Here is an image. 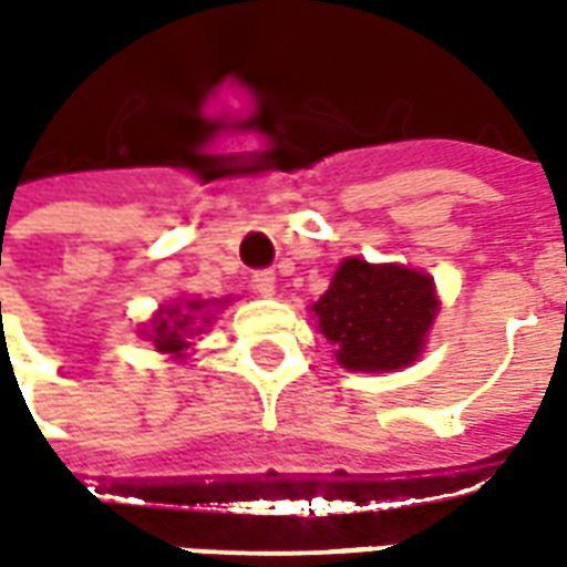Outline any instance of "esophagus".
<instances>
[{
	"instance_id": "34e87169",
	"label": "esophagus",
	"mask_w": 567,
	"mask_h": 567,
	"mask_svg": "<svg viewBox=\"0 0 567 567\" xmlns=\"http://www.w3.org/2000/svg\"><path fill=\"white\" fill-rule=\"evenodd\" d=\"M250 287L256 296H271L275 292V271H256V275L250 277Z\"/></svg>"
}]
</instances>
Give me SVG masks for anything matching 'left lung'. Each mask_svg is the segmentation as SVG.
<instances>
[{"mask_svg":"<svg viewBox=\"0 0 567 567\" xmlns=\"http://www.w3.org/2000/svg\"><path fill=\"white\" fill-rule=\"evenodd\" d=\"M336 344V360L354 372L409 367L436 315L433 280L403 265L344 259L311 308Z\"/></svg>","mask_w":567,"mask_h":567,"instance_id":"obj_1","label":"left lung"}]
</instances>
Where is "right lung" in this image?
I'll list each match as a JSON object with an SVG mask.
<instances>
[{
  "label": "right lung",
  "mask_w": 567,
  "mask_h": 567,
  "mask_svg": "<svg viewBox=\"0 0 567 567\" xmlns=\"http://www.w3.org/2000/svg\"><path fill=\"white\" fill-rule=\"evenodd\" d=\"M207 308V302H183L174 305V308H167L164 315L155 317V323H152V341H155V351H162V354H176L183 357L188 344V336H192V323H195V317L200 315Z\"/></svg>",
  "instance_id": "add662e5"
}]
</instances>
